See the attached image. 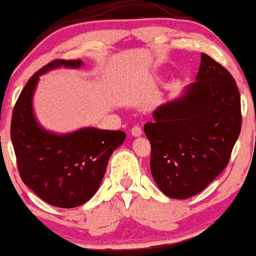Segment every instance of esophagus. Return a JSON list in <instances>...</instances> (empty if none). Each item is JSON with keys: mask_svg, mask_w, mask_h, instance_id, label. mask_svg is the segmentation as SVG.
<instances>
[{"mask_svg": "<svg viewBox=\"0 0 256 256\" xmlns=\"http://www.w3.org/2000/svg\"><path fill=\"white\" fill-rule=\"evenodd\" d=\"M142 132H143L142 128H140L138 125H134V128H131V134H132V136H134V137L140 136V134H142Z\"/></svg>", "mask_w": 256, "mask_h": 256, "instance_id": "esophagus-1", "label": "esophagus"}]
</instances>
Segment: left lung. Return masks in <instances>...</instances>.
Listing matches in <instances>:
<instances>
[{"mask_svg": "<svg viewBox=\"0 0 256 256\" xmlns=\"http://www.w3.org/2000/svg\"><path fill=\"white\" fill-rule=\"evenodd\" d=\"M144 132L150 140V171L172 198L198 195L225 170L242 128L236 80L202 52L196 82L176 101L158 107Z\"/></svg>", "mask_w": 256, "mask_h": 256, "instance_id": "left-lung-1", "label": "left lung"}]
</instances>
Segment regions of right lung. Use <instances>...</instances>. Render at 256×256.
<instances>
[{"label":"right lung","mask_w":256,"mask_h":256,"mask_svg":"<svg viewBox=\"0 0 256 256\" xmlns=\"http://www.w3.org/2000/svg\"><path fill=\"white\" fill-rule=\"evenodd\" d=\"M82 60H54L38 70L20 92L10 122V137L22 182L38 198L60 208L85 204L98 192L112 152L124 142V131L83 128L70 134L43 130L32 113L38 77L58 67L77 68Z\"/></svg>","instance_id":"add662e5"}]
</instances>
